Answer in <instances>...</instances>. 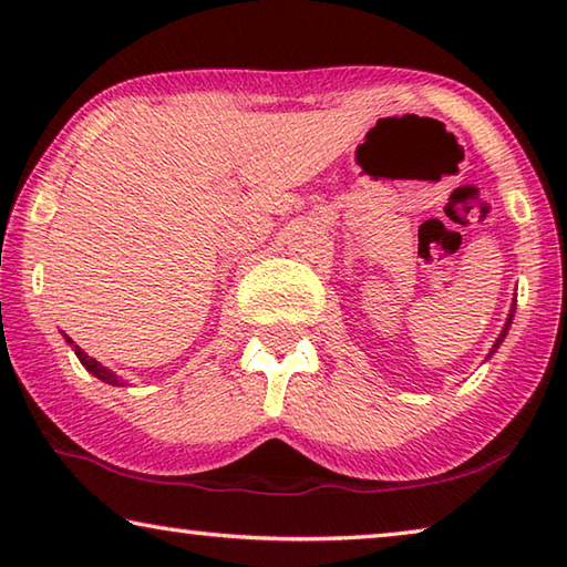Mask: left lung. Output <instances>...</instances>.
Returning <instances> with one entry per match:
<instances>
[{
    "label": "left lung",
    "instance_id": "1",
    "mask_svg": "<svg viewBox=\"0 0 567 567\" xmlns=\"http://www.w3.org/2000/svg\"><path fill=\"white\" fill-rule=\"evenodd\" d=\"M513 315H515V300H513V307H511V315H507V322H505V328H503V332H501V338L495 340V344H493V350H491V354L501 348L503 344V340H505V334H507V330H511V324H513ZM491 354H487V358H491Z\"/></svg>",
    "mask_w": 567,
    "mask_h": 567
}]
</instances>
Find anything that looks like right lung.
<instances>
[{"label": "right lung", "instance_id": "obj_1", "mask_svg": "<svg viewBox=\"0 0 567 567\" xmlns=\"http://www.w3.org/2000/svg\"><path fill=\"white\" fill-rule=\"evenodd\" d=\"M64 340H66V344H70V348L74 350V354H76V358H80V362L84 364V370H87V372H92V375L94 378H97V380H102V382H107V385H114V388H124V385H127V382H124L122 378H117V375H114V372L112 370H107V368H104V364L102 362H97V360H94V358H90V354L87 352H84L82 348H80V344H74L70 338H66V334H64Z\"/></svg>", "mask_w": 567, "mask_h": 567}]
</instances>
